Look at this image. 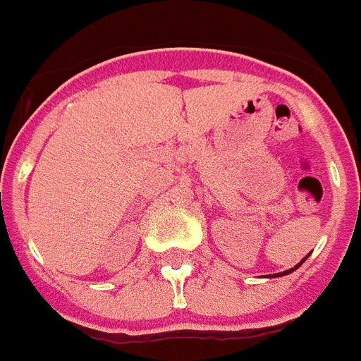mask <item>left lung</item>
I'll return each instance as SVG.
<instances>
[{"instance_id":"8db88e82","label":"left lung","mask_w":361,"mask_h":361,"mask_svg":"<svg viewBox=\"0 0 361 361\" xmlns=\"http://www.w3.org/2000/svg\"><path fill=\"white\" fill-rule=\"evenodd\" d=\"M304 260H305V258H304ZM304 260H302V262H304ZM302 262H300L298 266H295V267H293V269H288V271H283V273H279V275H280V276H282V275H289V273H293V271H295L296 267H300V266H302ZM279 275H275V276H279Z\"/></svg>"}]
</instances>
